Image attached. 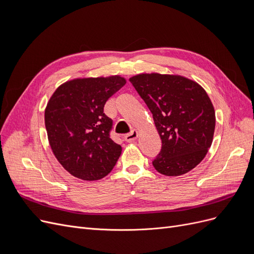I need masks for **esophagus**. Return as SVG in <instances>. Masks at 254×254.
<instances>
[{"instance_id":"esophagus-1","label":"esophagus","mask_w":254,"mask_h":254,"mask_svg":"<svg viewBox=\"0 0 254 254\" xmlns=\"http://www.w3.org/2000/svg\"><path fill=\"white\" fill-rule=\"evenodd\" d=\"M137 136H139V132H137L136 130H132L131 132L128 133L125 136V141L126 142H134L137 139Z\"/></svg>"}]
</instances>
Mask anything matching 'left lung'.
<instances>
[{
	"instance_id": "8db88e82",
	"label": "left lung",
	"mask_w": 254,
	"mask_h": 254,
	"mask_svg": "<svg viewBox=\"0 0 254 254\" xmlns=\"http://www.w3.org/2000/svg\"><path fill=\"white\" fill-rule=\"evenodd\" d=\"M150 110L162 148L152 165L181 176L201 162L211 147L215 110L205 90L181 75L142 73L129 78Z\"/></svg>"
}]
</instances>
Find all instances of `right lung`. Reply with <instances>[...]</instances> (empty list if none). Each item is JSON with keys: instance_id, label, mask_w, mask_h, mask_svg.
I'll list each match as a JSON object with an SVG mask.
<instances>
[{"instance_id": "right-lung-1", "label": "right lung", "mask_w": 254, "mask_h": 254, "mask_svg": "<svg viewBox=\"0 0 254 254\" xmlns=\"http://www.w3.org/2000/svg\"><path fill=\"white\" fill-rule=\"evenodd\" d=\"M126 83L120 75L67 80L56 89L44 111L54 156L72 176L95 181L108 175L122 153L110 139L112 120L106 102Z\"/></svg>"}]
</instances>
